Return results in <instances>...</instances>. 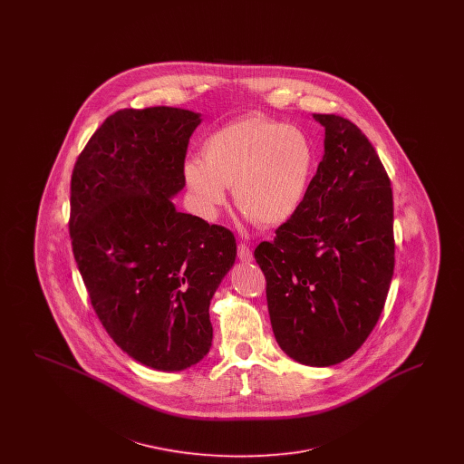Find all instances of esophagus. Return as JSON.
<instances>
[{
  "instance_id": "34e87169",
  "label": "esophagus",
  "mask_w": 464,
  "mask_h": 464,
  "mask_svg": "<svg viewBox=\"0 0 464 464\" xmlns=\"http://www.w3.org/2000/svg\"><path fill=\"white\" fill-rule=\"evenodd\" d=\"M238 259L242 263H252L254 261V254H252V250L245 243L238 245Z\"/></svg>"
}]
</instances>
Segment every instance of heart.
Wrapping results in <instances>:
<instances>
[{"label": "heart", "instance_id": "b5f03b06", "mask_svg": "<svg viewBox=\"0 0 464 464\" xmlns=\"http://www.w3.org/2000/svg\"><path fill=\"white\" fill-rule=\"evenodd\" d=\"M191 156L182 179L199 216L214 221L227 201V188L248 221L275 227L290 221L308 198L316 153L308 135L250 112L210 133Z\"/></svg>", "mask_w": 464, "mask_h": 464}]
</instances>
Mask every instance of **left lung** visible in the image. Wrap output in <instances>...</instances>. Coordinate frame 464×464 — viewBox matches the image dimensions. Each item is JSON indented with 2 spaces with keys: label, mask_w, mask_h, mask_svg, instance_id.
<instances>
[{
  "label": "left lung",
  "mask_w": 464,
  "mask_h": 464,
  "mask_svg": "<svg viewBox=\"0 0 464 464\" xmlns=\"http://www.w3.org/2000/svg\"><path fill=\"white\" fill-rule=\"evenodd\" d=\"M301 210L254 252L275 339L304 365L331 367L365 343L393 278V195L369 139L335 114Z\"/></svg>",
  "instance_id": "left-lung-1"
}]
</instances>
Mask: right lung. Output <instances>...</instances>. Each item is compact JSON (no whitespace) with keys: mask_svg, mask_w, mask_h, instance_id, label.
Masks as SVG:
<instances>
[{"mask_svg":"<svg viewBox=\"0 0 464 464\" xmlns=\"http://www.w3.org/2000/svg\"><path fill=\"white\" fill-rule=\"evenodd\" d=\"M195 111L120 110L92 135L71 177V240L92 306L139 363L184 371L212 346L210 301L235 265L222 226L179 212Z\"/></svg>","mask_w":464,"mask_h":464,"instance_id":"1","label":"right lung"}]
</instances>
